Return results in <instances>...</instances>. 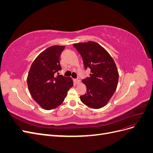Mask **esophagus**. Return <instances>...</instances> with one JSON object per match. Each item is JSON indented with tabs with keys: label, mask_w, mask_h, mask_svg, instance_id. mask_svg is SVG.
Segmentation results:
<instances>
[{
	"label": "esophagus",
	"mask_w": 153,
	"mask_h": 153,
	"mask_svg": "<svg viewBox=\"0 0 153 153\" xmlns=\"http://www.w3.org/2000/svg\"><path fill=\"white\" fill-rule=\"evenodd\" d=\"M80 78H76V79H75V82L76 83V84H79L80 83Z\"/></svg>",
	"instance_id": "esophagus-1"
}]
</instances>
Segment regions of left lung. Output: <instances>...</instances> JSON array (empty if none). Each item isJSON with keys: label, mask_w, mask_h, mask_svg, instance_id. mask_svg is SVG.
Segmentation results:
<instances>
[{"label": "left lung", "mask_w": 153, "mask_h": 153, "mask_svg": "<svg viewBox=\"0 0 153 153\" xmlns=\"http://www.w3.org/2000/svg\"><path fill=\"white\" fill-rule=\"evenodd\" d=\"M82 57L85 68L90 69V76L82 80L87 93L80 96L83 103L92 108L105 106L116 90L118 70L114 59L105 48L93 41L73 45Z\"/></svg>", "instance_id": "left-lung-1"}]
</instances>
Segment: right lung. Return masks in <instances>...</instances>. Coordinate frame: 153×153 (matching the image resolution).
I'll return each instance as SVG.
<instances>
[{
	"label": "right lung",
	"instance_id": "right-lung-1",
	"mask_svg": "<svg viewBox=\"0 0 153 153\" xmlns=\"http://www.w3.org/2000/svg\"><path fill=\"white\" fill-rule=\"evenodd\" d=\"M64 48V46L54 45L46 49L30 68L27 80L29 91L32 98L45 110H52L62 104L73 85L71 78L58 73L62 69L60 56Z\"/></svg>",
	"mask_w": 153,
	"mask_h": 153
}]
</instances>
